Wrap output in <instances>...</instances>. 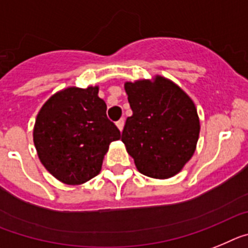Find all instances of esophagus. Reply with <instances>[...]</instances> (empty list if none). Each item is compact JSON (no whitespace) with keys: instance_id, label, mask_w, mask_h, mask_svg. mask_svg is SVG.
<instances>
[{"instance_id":"esophagus-1","label":"esophagus","mask_w":248,"mask_h":248,"mask_svg":"<svg viewBox=\"0 0 248 248\" xmlns=\"http://www.w3.org/2000/svg\"><path fill=\"white\" fill-rule=\"evenodd\" d=\"M116 126L118 127V130H120V131L124 130V118H121V120H118V121L116 122Z\"/></svg>"}]
</instances>
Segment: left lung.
I'll use <instances>...</instances> for the list:
<instances>
[{"instance_id":"8db88e82","label":"left lung","mask_w":248,"mask_h":248,"mask_svg":"<svg viewBox=\"0 0 248 248\" xmlns=\"http://www.w3.org/2000/svg\"><path fill=\"white\" fill-rule=\"evenodd\" d=\"M132 116L127 117L122 142L142 175L165 180L191 160L200 135L195 103L176 83L154 79L126 82Z\"/></svg>"}]
</instances>
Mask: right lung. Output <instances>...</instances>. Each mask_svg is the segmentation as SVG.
Segmentation results:
<instances>
[{
  "label": "right lung",
  "mask_w": 248,
  "mask_h": 248,
  "mask_svg": "<svg viewBox=\"0 0 248 248\" xmlns=\"http://www.w3.org/2000/svg\"><path fill=\"white\" fill-rule=\"evenodd\" d=\"M106 109L98 86L64 88L41 107L33 143L53 177L66 185H82L100 173L109 143L121 139Z\"/></svg>",
  "instance_id": "1"
}]
</instances>
